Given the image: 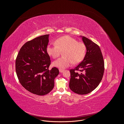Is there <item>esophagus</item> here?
I'll return each mask as SVG.
<instances>
[{
    "label": "esophagus",
    "instance_id": "34e87169",
    "mask_svg": "<svg viewBox=\"0 0 124 124\" xmlns=\"http://www.w3.org/2000/svg\"><path fill=\"white\" fill-rule=\"evenodd\" d=\"M59 71L60 72H63L64 70H62V69H59Z\"/></svg>",
    "mask_w": 124,
    "mask_h": 124
}]
</instances>
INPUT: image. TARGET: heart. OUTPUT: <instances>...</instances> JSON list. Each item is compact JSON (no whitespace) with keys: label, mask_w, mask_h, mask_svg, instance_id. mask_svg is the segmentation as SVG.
<instances>
[{"label":"heart","mask_w":124,"mask_h":124,"mask_svg":"<svg viewBox=\"0 0 124 124\" xmlns=\"http://www.w3.org/2000/svg\"><path fill=\"white\" fill-rule=\"evenodd\" d=\"M56 45H48L46 53L53 59L58 58L63 52L64 57L59 58L53 63L54 66L64 69L71 65L72 63L78 64L84 58L86 53V46L82 42H78L70 36H64L56 40Z\"/></svg>","instance_id":"heart-1"}]
</instances>
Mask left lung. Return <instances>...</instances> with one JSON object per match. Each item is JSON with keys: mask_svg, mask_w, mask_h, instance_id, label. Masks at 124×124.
<instances>
[{"mask_svg": "<svg viewBox=\"0 0 124 124\" xmlns=\"http://www.w3.org/2000/svg\"><path fill=\"white\" fill-rule=\"evenodd\" d=\"M82 39L86 53L82 61L70 70L69 87L77 94L84 95L93 91L100 84L104 72V61L99 46L85 37Z\"/></svg>", "mask_w": 124, "mask_h": 124, "instance_id": "8db88e82", "label": "left lung"}]
</instances>
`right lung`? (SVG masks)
<instances>
[{
  "mask_svg": "<svg viewBox=\"0 0 124 124\" xmlns=\"http://www.w3.org/2000/svg\"><path fill=\"white\" fill-rule=\"evenodd\" d=\"M49 34L27 42L20 48L16 59V71L18 80L24 88L37 95H45L54 87V79L59 70H51L49 55L46 53Z\"/></svg>",
  "mask_w": 124,
  "mask_h": 124,
  "instance_id": "1",
  "label": "right lung"
}]
</instances>
